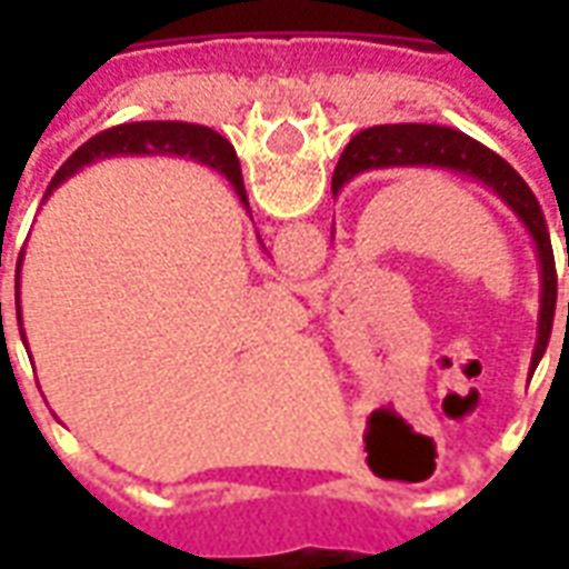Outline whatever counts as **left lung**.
Here are the masks:
<instances>
[{
  "label": "left lung",
  "mask_w": 569,
  "mask_h": 569,
  "mask_svg": "<svg viewBox=\"0 0 569 569\" xmlns=\"http://www.w3.org/2000/svg\"><path fill=\"white\" fill-rule=\"evenodd\" d=\"M381 167H441L451 173L469 176L490 188L518 216V222L525 224L527 234L537 243L539 283H542L537 347H533V359H530V369H533L549 345L555 298H558L555 292L558 273H555L549 228H546L542 210L525 179L515 173L497 151H490L488 146H481L460 130L441 128V124H375V128L359 130L357 137L347 142L341 161L335 167L332 191L345 188V182H350L353 176L366 173V170H381Z\"/></svg>",
  "instance_id": "left-lung-1"
}]
</instances>
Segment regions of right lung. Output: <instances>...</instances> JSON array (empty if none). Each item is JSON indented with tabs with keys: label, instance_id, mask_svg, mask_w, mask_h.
<instances>
[{
	"label": "right lung",
	"instance_id": "obj_1",
	"mask_svg": "<svg viewBox=\"0 0 569 569\" xmlns=\"http://www.w3.org/2000/svg\"><path fill=\"white\" fill-rule=\"evenodd\" d=\"M191 154L198 161L210 163L212 170L224 173V179L234 186L237 198L249 210L247 188H243V173H240V161H237L234 146L219 137L216 130L203 128V124H186V121H133V124H118L103 133H97L84 142L72 158H69L51 179V186L44 191V198L63 186L69 176L79 173L84 163L97 161V158H112V154ZM20 261H23V249L18 256V280H14V298H18V322H20ZM20 338L27 335L20 332Z\"/></svg>",
	"mask_w": 569,
	"mask_h": 569
}]
</instances>
